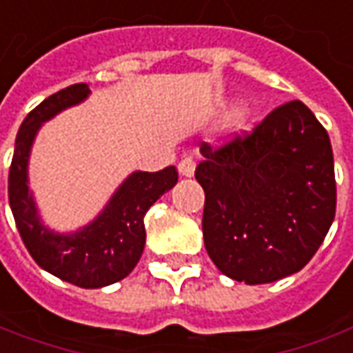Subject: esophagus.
I'll return each instance as SVG.
<instances>
[{
  "instance_id": "esophagus-1",
  "label": "esophagus",
  "mask_w": 353,
  "mask_h": 353,
  "mask_svg": "<svg viewBox=\"0 0 353 353\" xmlns=\"http://www.w3.org/2000/svg\"><path fill=\"white\" fill-rule=\"evenodd\" d=\"M177 170H179V174L183 177H191L195 174V160L191 157H183L181 162H179V166H177Z\"/></svg>"
}]
</instances>
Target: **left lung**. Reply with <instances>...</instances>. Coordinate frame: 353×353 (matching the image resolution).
Masks as SVG:
<instances>
[{
	"mask_svg": "<svg viewBox=\"0 0 353 353\" xmlns=\"http://www.w3.org/2000/svg\"><path fill=\"white\" fill-rule=\"evenodd\" d=\"M203 237L222 274L268 284L299 272L336 212L332 146L303 102L276 108L253 133L201 146Z\"/></svg>",
	"mask_w": 353,
	"mask_h": 353,
	"instance_id": "1",
	"label": "left lung"
}]
</instances>
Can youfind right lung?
Wrapping results in <instances>:
<instances>
[{
    "label": "right lung",
    "mask_w": 353,
    "mask_h": 353,
    "mask_svg": "<svg viewBox=\"0 0 353 353\" xmlns=\"http://www.w3.org/2000/svg\"><path fill=\"white\" fill-rule=\"evenodd\" d=\"M90 94L86 83L71 85L25 117L17 133L9 170V205L23 243L38 267L79 288H104L119 282L137 267L146 241L145 214L177 183L176 166L160 172H133L110 196L94 220L75 232L46 226L28 187V162L40 127Z\"/></svg>",
    "instance_id": "obj_1"
}]
</instances>
